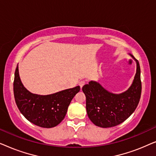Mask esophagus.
I'll return each instance as SVG.
<instances>
[{"instance_id":"34e87169","label":"esophagus","mask_w":156,"mask_h":156,"mask_svg":"<svg viewBox=\"0 0 156 156\" xmlns=\"http://www.w3.org/2000/svg\"><path fill=\"white\" fill-rule=\"evenodd\" d=\"M85 83H86V82H85L84 80H81L80 82H79V85H80V87H81V89L82 88V87L84 86V85L85 84Z\"/></svg>"}]
</instances>
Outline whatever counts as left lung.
Instances as JSON below:
<instances>
[{
  "instance_id": "obj_1",
  "label": "left lung",
  "mask_w": 156,
  "mask_h": 156,
  "mask_svg": "<svg viewBox=\"0 0 156 156\" xmlns=\"http://www.w3.org/2000/svg\"><path fill=\"white\" fill-rule=\"evenodd\" d=\"M129 55L136 61V73L126 91L121 94L112 93L96 81H90L82 87L86 96L87 115L97 126L109 128L123 123L133 114L139 103L141 94L140 65L133 55Z\"/></svg>"
}]
</instances>
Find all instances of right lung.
<instances>
[{
	"mask_svg": "<svg viewBox=\"0 0 156 156\" xmlns=\"http://www.w3.org/2000/svg\"><path fill=\"white\" fill-rule=\"evenodd\" d=\"M80 87L67 89L48 95L31 93L24 87L19 75L18 65L15 72L13 92L21 114L33 124L42 128L56 126L65 119L70 102Z\"/></svg>",
	"mask_w": 156,
	"mask_h": 156,
	"instance_id": "1",
	"label": "right lung"
}]
</instances>
